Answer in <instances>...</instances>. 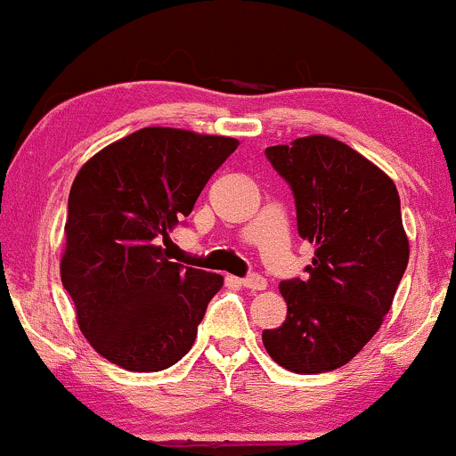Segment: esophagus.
I'll use <instances>...</instances> for the list:
<instances>
[{
	"label": "esophagus",
	"instance_id": "esophagus-1",
	"mask_svg": "<svg viewBox=\"0 0 456 456\" xmlns=\"http://www.w3.org/2000/svg\"><path fill=\"white\" fill-rule=\"evenodd\" d=\"M242 285L250 291H261L268 287V281H265L261 274H248L246 279H242Z\"/></svg>",
	"mask_w": 456,
	"mask_h": 456
}]
</instances>
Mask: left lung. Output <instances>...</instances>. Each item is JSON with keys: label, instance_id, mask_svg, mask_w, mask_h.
Here are the masks:
<instances>
[{"label": "left lung", "instance_id": "obj_1", "mask_svg": "<svg viewBox=\"0 0 456 456\" xmlns=\"http://www.w3.org/2000/svg\"><path fill=\"white\" fill-rule=\"evenodd\" d=\"M296 199L297 233L315 244L306 279L281 281L282 326L264 330L270 358L311 375L347 364L378 332L410 259L395 182L362 154L313 134L265 148Z\"/></svg>", "mask_w": 456, "mask_h": 456}]
</instances>
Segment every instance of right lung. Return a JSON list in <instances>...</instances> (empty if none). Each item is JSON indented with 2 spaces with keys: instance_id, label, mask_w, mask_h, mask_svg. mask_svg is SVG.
I'll list each match as a JSON object with an SVG mask.
<instances>
[{
  "instance_id": "add662e5",
  "label": "right lung",
  "mask_w": 456,
  "mask_h": 456,
  "mask_svg": "<svg viewBox=\"0 0 456 456\" xmlns=\"http://www.w3.org/2000/svg\"><path fill=\"white\" fill-rule=\"evenodd\" d=\"M235 148L232 137L141 128L77 174L61 282L83 337L109 362L154 373L195 343L223 276L169 261V232Z\"/></svg>"
}]
</instances>
